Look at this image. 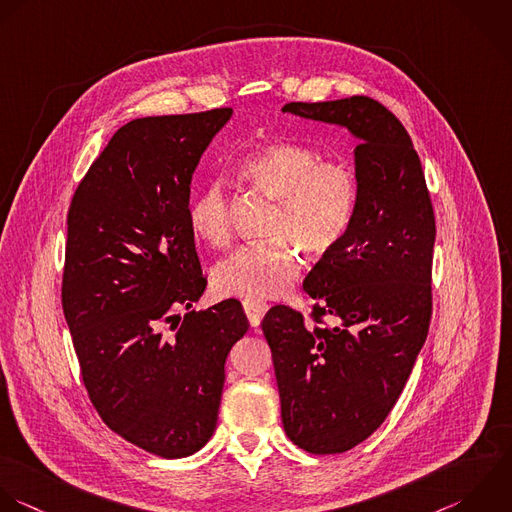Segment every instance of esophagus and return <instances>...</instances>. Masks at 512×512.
Here are the masks:
<instances>
[{"label":"esophagus","mask_w":512,"mask_h":512,"mask_svg":"<svg viewBox=\"0 0 512 512\" xmlns=\"http://www.w3.org/2000/svg\"><path fill=\"white\" fill-rule=\"evenodd\" d=\"M243 309H245V313H247V319H249V323H251V327H259L261 325V319L265 317V313H267V303H263V301H255V299H245L243 301Z\"/></svg>","instance_id":"esophagus-1"}]
</instances>
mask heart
Masks as SVG:
<instances>
[{
    "label": "heart",
    "mask_w": 512,
    "mask_h": 512,
    "mask_svg": "<svg viewBox=\"0 0 512 512\" xmlns=\"http://www.w3.org/2000/svg\"><path fill=\"white\" fill-rule=\"evenodd\" d=\"M241 177L259 193L277 199L267 243L247 245L213 271L221 295L277 299L301 275V249L329 255L347 235L357 207V179L339 163L297 143H265L249 153ZM233 199L221 179L205 183L189 203V225L197 237L223 247L233 237Z\"/></svg>",
    "instance_id": "obj_1"
}]
</instances>
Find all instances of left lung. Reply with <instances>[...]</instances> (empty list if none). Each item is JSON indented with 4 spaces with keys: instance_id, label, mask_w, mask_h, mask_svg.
Instances as JSON below:
<instances>
[{
    "instance_id": "obj_1",
    "label": "left lung",
    "mask_w": 512,
    "mask_h": 512,
    "mask_svg": "<svg viewBox=\"0 0 512 512\" xmlns=\"http://www.w3.org/2000/svg\"><path fill=\"white\" fill-rule=\"evenodd\" d=\"M281 111L359 139L351 227L303 283L315 299L313 323L285 305L261 323L287 437L307 453L335 455L381 427L425 345L435 213L409 133L379 101H293Z\"/></svg>"
}]
</instances>
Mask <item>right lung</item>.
Returning <instances> with one entry per match:
<instances>
[{"label": "right lung", "instance_id": "add662e5", "mask_svg": "<svg viewBox=\"0 0 512 512\" xmlns=\"http://www.w3.org/2000/svg\"><path fill=\"white\" fill-rule=\"evenodd\" d=\"M231 115L221 107L125 123L67 213L61 305L83 385L113 433L163 459L189 457L211 439L225 359L249 329L235 299L191 311L207 279L189 185Z\"/></svg>", "mask_w": 512, "mask_h": 512}]
</instances>
